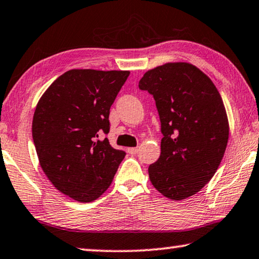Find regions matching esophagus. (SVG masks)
<instances>
[{
  "label": "esophagus",
  "mask_w": 259,
  "mask_h": 259,
  "mask_svg": "<svg viewBox=\"0 0 259 259\" xmlns=\"http://www.w3.org/2000/svg\"><path fill=\"white\" fill-rule=\"evenodd\" d=\"M137 152H138V147H130V149H128V153L131 155L136 154Z\"/></svg>",
  "instance_id": "1"
}]
</instances>
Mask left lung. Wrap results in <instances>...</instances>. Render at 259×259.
Returning a JSON list of instances; mask_svg holds the SVG:
<instances>
[{
	"instance_id": "1",
	"label": "left lung",
	"mask_w": 259,
	"mask_h": 259,
	"mask_svg": "<svg viewBox=\"0 0 259 259\" xmlns=\"http://www.w3.org/2000/svg\"><path fill=\"white\" fill-rule=\"evenodd\" d=\"M157 106L161 153L149 167L151 183L167 198L198 192L215 174L228 142L227 114L220 93L190 63L160 65L139 80Z\"/></svg>"
}]
</instances>
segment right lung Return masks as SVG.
Masks as SVG:
<instances>
[{
	"instance_id": "obj_1",
	"label": "right lung",
	"mask_w": 259,
	"mask_h": 259,
	"mask_svg": "<svg viewBox=\"0 0 259 259\" xmlns=\"http://www.w3.org/2000/svg\"><path fill=\"white\" fill-rule=\"evenodd\" d=\"M129 71L73 69L36 105L32 136L40 166L57 190L90 203L107 190L125 152L110 146L109 110Z\"/></svg>"
}]
</instances>
